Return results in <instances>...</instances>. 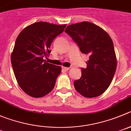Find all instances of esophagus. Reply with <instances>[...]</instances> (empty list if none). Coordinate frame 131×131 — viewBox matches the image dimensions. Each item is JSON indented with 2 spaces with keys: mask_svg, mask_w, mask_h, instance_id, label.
<instances>
[{
  "mask_svg": "<svg viewBox=\"0 0 131 131\" xmlns=\"http://www.w3.org/2000/svg\"><path fill=\"white\" fill-rule=\"evenodd\" d=\"M62 68H63V70H65V71H67V70H68L70 69L69 67H62Z\"/></svg>",
  "mask_w": 131,
  "mask_h": 131,
  "instance_id": "34e87169",
  "label": "esophagus"
}]
</instances>
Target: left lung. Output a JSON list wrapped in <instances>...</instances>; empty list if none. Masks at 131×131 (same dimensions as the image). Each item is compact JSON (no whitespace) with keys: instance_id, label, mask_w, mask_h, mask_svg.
<instances>
[{"instance_id":"1","label":"left lung","mask_w":131,"mask_h":131,"mask_svg":"<svg viewBox=\"0 0 131 131\" xmlns=\"http://www.w3.org/2000/svg\"><path fill=\"white\" fill-rule=\"evenodd\" d=\"M66 33L89 56L86 68H81V77L74 81L75 90L86 97L102 94L111 85L117 67L113 42L101 28L90 22H82L67 27Z\"/></svg>"}]
</instances>
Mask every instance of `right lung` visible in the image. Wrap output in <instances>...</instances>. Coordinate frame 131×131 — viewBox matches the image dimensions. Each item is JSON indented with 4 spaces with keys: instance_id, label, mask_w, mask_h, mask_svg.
Here are the masks:
<instances>
[{
    "instance_id": "right-lung-1",
    "label": "right lung",
    "mask_w": 131,
    "mask_h": 131,
    "mask_svg": "<svg viewBox=\"0 0 131 131\" xmlns=\"http://www.w3.org/2000/svg\"><path fill=\"white\" fill-rule=\"evenodd\" d=\"M66 26L37 22L18 35L11 61L17 83L29 96L41 97L53 90L61 68L47 63L44 57L50 54L52 41Z\"/></svg>"
}]
</instances>
